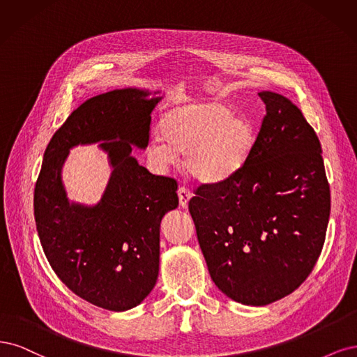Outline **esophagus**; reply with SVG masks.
<instances>
[{
    "mask_svg": "<svg viewBox=\"0 0 357 357\" xmlns=\"http://www.w3.org/2000/svg\"><path fill=\"white\" fill-rule=\"evenodd\" d=\"M178 195H179V204H181V208L187 209V208H188V202H190V199H191L192 192H191L187 187H179Z\"/></svg>",
    "mask_w": 357,
    "mask_h": 357,
    "instance_id": "34e87169",
    "label": "esophagus"
}]
</instances>
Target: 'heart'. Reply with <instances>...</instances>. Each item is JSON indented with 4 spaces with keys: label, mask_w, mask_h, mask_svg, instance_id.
Returning <instances> with one entry per match:
<instances>
[{
    "label": "heart",
    "mask_w": 357,
    "mask_h": 357,
    "mask_svg": "<svg viewBox=\"0 0 357 357\" xmlns=\"http://www.w3.org/2000/svg\"><path fill=\"white\" fill-rule=\"evenodd\" d=\"M160 135L146 145V155L160 170L185 154V167L192 178L218 183L243 169L255 146L257 130L245 112L231 111L220 100L190 102L172 107L160 120Z\"/></svg>",
    "instance_id": "b5f03b06"
}]
</instances>
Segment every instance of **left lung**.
Returning <instances> with one entry per match:
<instances>
[{"label": "left lung", "mask_w": 357, "mask_h": 357, "mask_svg": "<svg viewBox=\"0 0 357 357\" xmlns=\"http://www.w3.org/2000/svg\"><path fill=\"white\" fill-rule=\"evenodd\" d=\"M267 114L238 174L202 183L188 203L212 280L246 305H267L308 278L325 243L331 192L321 146L296 105L261 91Z\"/></svg>", "instance_id": "1"}]
</instances>
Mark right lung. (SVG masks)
I'll return each instance as SVG.
<instances>
[{
  "label": "right lung",
  "mask_w": 357,
  "mask_h": 357,
  "mask_svg": "<svg viewBox=\"0 0 357 357\" xmlns=\"http://www.w3.org/2000/svg\"><path fill=\"white\" fill-rule=\"evenodd\" d=\"M158 91H154L157 95ZM121 89L90 98L45 148L33 190V215L53 271L90 304L124 312L141 304L158 278L160 222L178 208V183L157 176L130 155L146 148L151 112L162 98ZM100 142L113 167L101 202L67 200L60 172L69 149Z\"/></svg>",
  "instance_id": "right-lung-1"
}]
</instances>
